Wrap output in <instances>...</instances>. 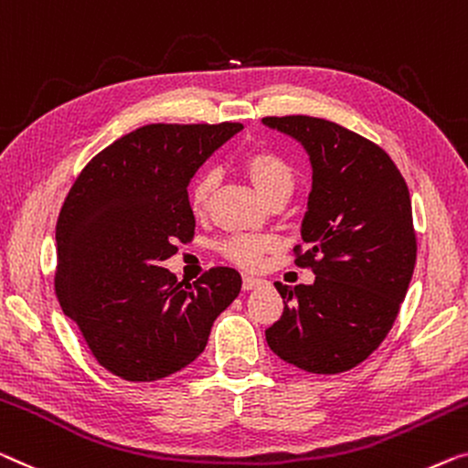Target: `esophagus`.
<instances>
[{
	"instance_id": "esophagus-1",
	"label": "esophagus",
	"mask_w": 468,
	"mask_h": 468,
	"mask_svg": "<svg viewBox=\"0 0 468 468\" xmlns=\"http://www.w3.org/2000/svg\"><path fill=\"white\" fill-rule=\"evenodd\" d=\"M264 279L262 277H254V275H243V290H254L258 285H262Z\"/></svg>"
}]
</instances>
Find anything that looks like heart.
<instances>
[{
    "instance_id": "1",
    "label": "heart",
    "mask_w": 468,
    "mask_h": 468,
    "mask_svg": "<svg viewBox=\"0 0 468 468\" xmlns=\"http://www.w3.org/2000/svg\"><path fill=\"white\" fill-rule=\"evenodd\" d=\"M243 167H246L248 176L254 183L258 193L267 201L273 199L275 195L292 193V189H294V170H292V165L282 155H277L273 151L250 153L246 162H243ZM216 180L218 178H216V172L212 170L201 172L193 180L189 204L195 214H201L207 207V201H210L216 189ZM271 248H273L271 237L254 233L233 235L218 243V252L231 262L241 264V267H256L262 254Z\"/></svg>"
}]
</instances>
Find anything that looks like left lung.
Instances as JSON below:
<instances>
[{
    "label": "left lung",
    "mask_w": 468,
    "mask_h": 468,
    "mask_svg": "<svg viewBox=\"0 0 468 468\" xmlns=\"http://www.w3.org/2000/svg\"><path fill=\"white\" fill-rule=\"evenodd\" d=\"M304 146L313 186L298 267L311 285L275 283L283 315L269 327L277 357L311 374L346 372L393 327L416 264L412 201L393 159L367 138L309 115L264 117Z\"/></svg>",
    "instance_id": "left-lung-1"
}]
</instances>
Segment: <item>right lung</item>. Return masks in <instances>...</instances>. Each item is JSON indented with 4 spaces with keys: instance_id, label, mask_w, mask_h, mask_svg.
Here are the masks:
<instances>
[{
    "instance_id": "add662e5",
    "label": "right lung",
    "mask_w": 468,
    "mask_h": 468,
    "mask_svg": "<svg viewBox=\"0 0 468 468\" xmlns=\"http://www.w3.org/2000/svg\"><path fill=\"white\" fill-rule=\"evenodd\" d=\"M241 123H149L83 167L56 222L54 288L96 361L130 382H153L195 361L214 319L241 290L235 269L193 285L164 269L191 241L193 174Z\"/></svg>"
}]
</instances>
